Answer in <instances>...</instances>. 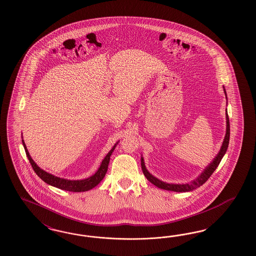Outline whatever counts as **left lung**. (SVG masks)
<instances>
[{
    "label": "left lung",
    "mask_w": 256,
    "mask_h": 256,
    "mask_svg": "<svg viewBox=\"0 0 256 256\" xmlns=\"http://www.w3.org/2000/svg\"><path fill=\"white\" fill-rule=\"evenodd\" d=\"M224 91L225 96H226V91H225L224 87ZM226 100H227V96H226ZM229 139H230V122H229V116L227 114V110H226V134H225L224 140V142L222 144V148L220 149L217 156L214 158V160L210 163V165H208L206 167V169L202 170L201 174H199L196 178L192 180L190 183H185V184H172V183H166L163 182L162 180L156 178L154 176H152L149 172H148L144 158H140V165H142V170L144 174V176L148 178L149 182H151L152 184H154L156 186L166 190H170V192H192L194 190H196L197 188L201 186L202 184H204L206 182V180L210 178L211 174L214 172V170L217 169L218 164L220 162L222 158L225 155L228 144H229Z\"/></svg>",
    "instance_id": "left-lung-1"
}]
</instances>
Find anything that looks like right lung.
Returning a JSON list of instances; mask_svg holds the SVG:
<instances>
[{
	"mask_svg": "<svg viewBox=\"0 0 256 256\" xmlns=\"http://www.w3.org/2000/svg\"><path fill=\"white\" fill-rule=\"evenodd\" d=\"M117 144H118V142L114 146V148L110 150V152L106 155V156L103 158L100 168L94 174L93 176H91L88 178L82 179V180H70V179L61 178L55 176L48 172L46 170H42L40 167L36 165V163L32 160L31 156L28 152V149L26 148L24 140H22V144H24L27 158L31 163L32 167L34 170V172L38 176L39 178L50 186L58 188L62 190L73 192H82L90 190H92L93 188L98 186L100 183L101 180L104 178V176L107 172L108 162H110V158L114 150L116 148Z\"/></svg>",
	"mask_w": 256,
	"mask_h": 256,
	"instance_id": "obj_1",
	"label": "right lung"
}]
</instances>
